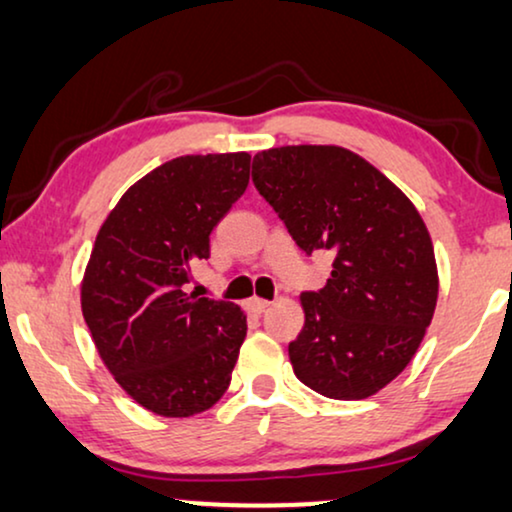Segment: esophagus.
Instances as JSON below:
<instances>
[{"instance_id":"1","label":"esophagus","mask_w":512,"mask_h":512,"mask_svg":"<svg viewBox=\"0 0 512 512\" xmlns=\"http://www.w3.org/2000/svg\"><path fill=\"white\" fill-rule=\"evenodd\" d=\"M270 308V301H265V298H258V296H251L247 301V310H251V313L261 315L265 313V310Z\"/></svg>"}]
</instances>
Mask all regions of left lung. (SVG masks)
<instances>
[{"mask_svg":"<svg viewBox=\"0 0 512 512\" xmlns=\"http://www.w3.org/2000/svg\"><path fill=\"white\" fill-rule=\"evenodd\" d=\"M251 181L305 254H334L322 289L303 291L289 343L298 381L364 400L411 362L437 303L428 228L407 195L338 145H284L254 157Z\"/></svg>","mask_w":512,"mask_h":512,"instance_id":"8db88e82","label":"left lung"}]
</instances>
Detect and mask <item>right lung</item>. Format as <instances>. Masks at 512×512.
Returning <instances> with one entry per match:
<instances>
[{
    "label": "right lung",
    "instance_id": "1",
    "mask_svg": "<svg viewBox=\"0 0 512 512\" xmlns=\"http://www.w3.org/2000/svg\"><path fill=\"white\" fill-rule=\"evenodd\" d=\"M251 155H185L124 192L98 230L82 313L124 393L152 414L207 411L230 386L247 336L235 303L185 294L190 265L249 185Z\"/></svg>",
    "mask_w": 512,
    "mask_h": 512
}]
</instances>
